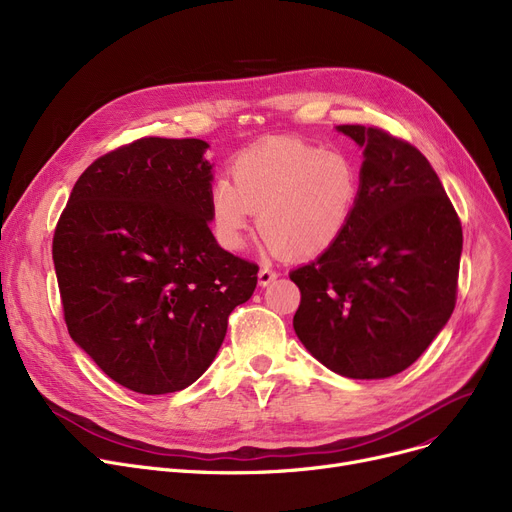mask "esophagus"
<instances>
[{
	"instance_id": "esophagus-1",
	"label": "esophagus",
	"mask_w": 512,
	"mask_h": 512,
	"mask_svg": "<svg viewBox=\"0 0 512 512\" xmlns=\"http://www.w3.org/2000/svg\"><path fill=\"white\" fill-rule=\"evenodd\" d=\"M257 278H259V286H267V284H272L278 278V272H274L270 265H261Z\"/></svg>"
}]
</instances>
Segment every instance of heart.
Returning a JSON list of instances; mask_svg holds the SVG:
<instances>
[{"instance_id":"b5f03b06","label":"heart","mask_w":512,"mask_h":512,"mask_svg":"<svg viewBox=\"0 0 512 512\" xmlns=\"http://www.w3.org/2000/svg\"><path fill=\"white\" fill-rule=\"evenodd\" d=\"M232 179L209 188V218L222 247L245 245L255 213L272 253L311 259L332 249L351 224L361 172L355 159L297 139H276L240 151Z\"/></svg>"}]
</instances>
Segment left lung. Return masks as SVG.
I'll list each match as a JSON object with an SVG mask.
<instances>
[{
    "instance_id": "1",
    "label": "left lung",
    "mask_w": 512,
    "mask_h": 512,
    "mask_svg": "<svg viewBox=\"0 0 512 512\" xmlns=\"http://www.w3.org/2000/svg\"><path fill=\"white\" fill-rule=\"evenodd\" d=\"M363 147L361 197L332 249L290 272L292 326L334 373L382 380L405 371L456 303L463 228L425 155L382 128L342 124Z\"/></svg>"
}]
</instances>
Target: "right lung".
Returning a JSON list of instances; mask_svg holds the SVG:
<instances>
[{"instance_id": "obj_1", "label": "right lung", "mask_w": 512, "mask_h": 512, "mask_svg": "<svg viewBox=\"0 0 512 512\" xmlns=\"http://www.w3.org/2000/svg\"><path fill=\"white\" fill-rule=\"evenodd\" d=\"M207 147L145 137L105 153L76 180L53 234L72 340L132 392L197 382L257 286L259 267L209 230Z\"/></svg>"}]
</instances>
